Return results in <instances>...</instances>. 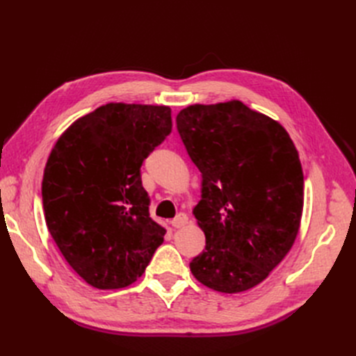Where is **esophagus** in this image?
Segmentation results:
<instances>
[{"label": "esophagus", "instance_id": "1", "mask_svg": "<svg viewBox=\"0 0 356 356\" xmlns=\"http://www.w3.org/2000/svg\"><path fill=\"white\" fill-rule=\"evenodd\" d=\"M188 222V217L187 215L184 213V212H179L177 217L170 221V224H172V227H175V229H181V227H184V225Z\"/></svg>", "mask_w": 356, "mask_h": 356}]
</instances>
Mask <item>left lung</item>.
<instances>
[{
  "mask_svg": "<svg viewBox=\"0 0 356 356\" xmlns=\"http://www.w3.org/2000/svg\"><path fill=\"white\" fill-rule=\"evenodd\" d=\"M177 127L202 174L195 217L207 238L191 260L197 281L242 293L293 246L303 212V169L285 129L241 101L190 105Z\"/></svg>",
  "mask_w": 356,
  "mask_h": 356,
  "instance_id": "obj_1",
  "label": "left lung"
}]
</instances>
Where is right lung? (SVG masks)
Here are the masks:
<instances>
[{"label": "right lung", "mask_w": 356, "mask_h": 356, "mask_svg": "<svg viewBox=\"0 0 356 356\" xmlns=\"http://www.w3.org/2000/svg\"><path fill=\"white\" fill-rule=\"evenodd\" d=\"M172 132L169 106L106 104L74 122L42 177L46 224L75 273L99 289L134 284L166 230L149 218L141 166Z\"/></svg>", "instance_id": "add662e5"}]
</instances>
